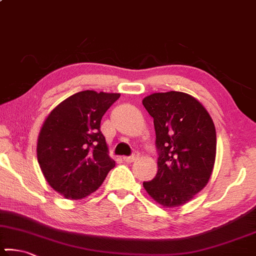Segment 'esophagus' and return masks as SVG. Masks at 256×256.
Wrapping results in <instances>:
<instances>
[{
    "label": "esophagus",
    "instance_id": "34e87169",
    "mask_svg": "<svg viewBox=\"0 0 256 256\" xmlns=\"http://www.w3.org/2000/svg\"><path fill=\"white\" fill-rule=\"evenodd\" d=\"M138 158H140V154H138V152H135L134 154L129 156V157H124L122 159H124V160L126 162H132L137 160V159H138Z\"/></svg>",
    "mask_w": 256,
    "mask_h": 256
}]
</instances>
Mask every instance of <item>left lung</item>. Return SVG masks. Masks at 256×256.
I'll return each instance as SVG.
<instances>
[{"label":"left lung","instance_id":"left-lung-1","mask_svg":"<svg viewBox=\"0 0 256 256\" xmlns=\"http://www.w3.org/2000/svg\"><path fill=\"white\" fill-rule=\"evenodd\" d=\"M154 118L158 171L143 182L158 204H186L209 182L216 159V129L208 110L184 92H156L142 100Z\"/></svg>","mask_w":256,"mask_h":256}]
</instances>
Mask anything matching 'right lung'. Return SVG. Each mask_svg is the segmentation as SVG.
Masks as SVG:
<instances>
[{
  "label": "right lung",
  "mask_w": 256,
  "mask_h": 256,
  "mask_svg": "<svg viewBox=\"0 0 256 256\" xmlns=\"http://www.w3.org/2000/svg\"><path fill=\"white\" fill-rule=\"evenodd\" d=\"M119 98L120 94L80 91L58 104L44 121L36 158L48 184L64 198H86L116 166L100 121Z\"/></svg>",
  "instance_id": "obj_1"
}]
</instances>
